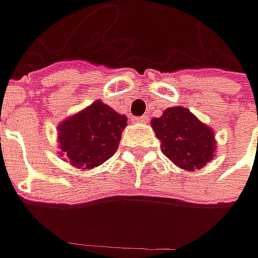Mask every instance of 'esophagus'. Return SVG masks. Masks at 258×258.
Returning a JSON list of instances; mask_svg holds the SVG:
<instances>
[{
  "label": "esophagus",
  "instance_id": "esophagus-1",
  "mask_svg": "<svg viewBox=\"0 0 258 258\" xmlns=\"http://www.w3.org/2000/svg\"><path fill=\"white\" fill-rule=\"evenodd\" d=\"M135 122H139V123H146L148 122V116H139V117H135Z\"/></svg>",
  "mask_w": 258,
  "mask_h": 258
}]
</instances>
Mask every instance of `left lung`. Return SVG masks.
<instances>
[{"label": "left lung", "mask_w": 258, "mask_h": 258, "mask_svg": "<svg viewBox=\"0 0 258 258\" xmlns=\"http://www.w3.org/2000/svg\"><path fill=\"white\" fill-rule=\"evenodd\" d=\"M152 129L161 141L162 154L186 171L201 169L214 156V132L186 107H169L152 119Z\"/></svg>", "instance_id": "obj_1"}]
</instances>
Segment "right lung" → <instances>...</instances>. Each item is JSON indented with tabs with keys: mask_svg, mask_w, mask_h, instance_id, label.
Listing matches in <instances>:
<instances>
[{
	"mask_svg": "<svg viewBox=\"0 0 258 258\" xmlns=\"http://www.w3.org/2000/svg\"><path fill=\"white\" fill-rule=\"evenodd\" d=\"M126 122L124 114L97 100L58 126L60 148L72 165L96 168L119 148Z\"/></svg>",
	"mask_w": 258,
	"mask_h": 258,
	"instance_id": "1",
	"label": "right lung"
}]
</instances>
